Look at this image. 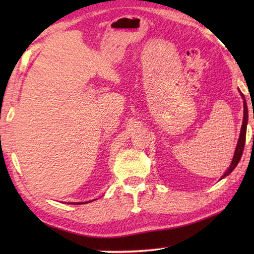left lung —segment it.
Returning <instances> with one entry per match:
<instances>
[{
  "label": "left lung",
  "mask_w": 254,
  "mask_h": 254,
  "mask_svg": "<svg viewBox=\"0 0 254 254\" xmlns=\"http://www.w3.org/2000/svg\"><path fill=\"white\" fill-rule=\"evenodd\" d=\"M241 96L243 98V122H242V127H241V132H240V137H239V141H238V144H236V148H235V152H234V156L233 159H232V162L229 168L224 173V175L222 176L221 179L225 178L226 176H229L232 171L235 169V167L238 166V163L240 161L241 157H242V153H243V149H244V144H246V135H247V126H248V105H247V102H246V97L242 93L240 92Z\"/></svg>",
  "instance_id": "obj_1"
}]
</instances>
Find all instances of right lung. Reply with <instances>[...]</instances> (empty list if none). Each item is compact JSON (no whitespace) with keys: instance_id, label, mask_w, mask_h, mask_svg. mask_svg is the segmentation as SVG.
<instances>
[{"instance_id":"1","label":"right lung","mask_w":254,"mask_h":254,"mask_svg":"<svg viewBox=\"0 0 254 254\" xmlns=\"http://www.w3.org/2000/svg\"><path fill=\"white\" fill-rule=\"evenodd\" d=\"M94 200V199H93ZM91 200V201H93ZM86 203H89V201H84V203H70V204H75V205H79V204H86Z\"/></svg>"}]
</instances>
